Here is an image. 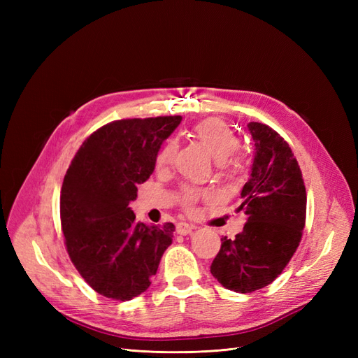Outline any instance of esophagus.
I'll use <instances>...</instances> for the list:
<instances>
[{
  "mask_svg": "<svg viewBox=\"0 0 358 358\" xmlns=\"http://www.w3.org/2000/svg\"><path fill=\"white\" fill-rule=\"evenodd\" d=\"M192 230H194V225H192V224H188V222H183V221H180V222H178V225H176V231H178V234H182V236L191 234V233H192Z\"/></svg>",
  "mask_w": 358,
  "mask_h": 358,
  "instance_id": "esophagus-1",
  "label": "esophagus"
}]
</instances>
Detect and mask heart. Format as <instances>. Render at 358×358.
Segmentation results:
<instances>
[{"label": "heart", "mask_w": 358, "mask_h": 358, "mask_svg": "<svg viewBox=\"0 0 358 358\" xmlns=\"http://www.w3.org/2000/svg\"><path fill=\"white\" fill-rule=\"evenodd\" d=\"M192 136L208 149V152L216 161H220L218 167L225 178H239L242 171V164L239 159L233 158L231 155L239 149L241 140L236 136V133L230 128L229 124L224 122L220 117L203 119V121H200L192 128ZM176 148L178 146L175 140H167V142L161 146L155 157L157 167L169 166L173 161V157L176 154ZM206 196H209L208 191H203L194 187H185L180 192V201L183 204V208L191 209L194 203Z\"/></svg>", "instance_id": "obj_1"}]
</instances>
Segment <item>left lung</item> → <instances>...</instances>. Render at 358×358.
<instances>
[{"mask_svg": "<svg viewBox=\"0 0 358 358\" xmlns=\"http://www.w3.org/2000/svg\"><path fill=\"white\" fill-rule=\"evenodd\" d=\"M255 142L251 178L242 188L248 221L236 239H221L210 273L227 289L252 292L282 273L301 241L306 221V188L289 145L273 128L249 122Z\"/></svg>", "mask_w": 358, "mask_h": 358, "instance_id": "1", "label": "left lung"}]
</instances>
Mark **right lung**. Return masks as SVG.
Wrapping results in <instances>:
<instances>
[{
    "label": "right lung",
    "instance_id": "add662e5",
    "mask_svg": "<svg viewBox=\"0 0 358 358\" xmlns=\"http://www.w3.org/2000/svg\"><path fill=\"white\" fill-rule=\"evenodd\" d=\"M182 116L121 119L96 129L76 152L61 188L67 252L94 291L113 300L145 292L175 225L136 221L129 201L152 175L162 142Z\"/></svg>",
    "mask_w": 358,
    "mask_h": 358
}]
</instances>
